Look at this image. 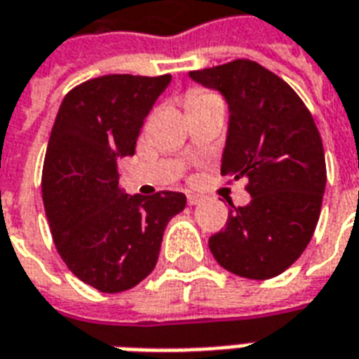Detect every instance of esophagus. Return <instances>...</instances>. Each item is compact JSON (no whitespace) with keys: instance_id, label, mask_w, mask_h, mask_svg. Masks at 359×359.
<instances>
[{"instance_id":"1","label":"esophagus","mask_w":359,"mask_h":359,"mask_svg":"<svg viewBox=\"0 0 359 359\" xmlns=\"http://www.w3.org/2000/svg\"><path fill=\"white\" fill-rule=\"evenodd\" d=\"M188 205H196V203H200V200H202V198H200V196L198 194H188Z\"/></svg>"}]
</instances>
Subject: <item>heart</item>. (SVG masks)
Masks as SVG:
<instances>
[{
  "instance_id": "heart-1",
  "label": "heart",
  "mask_w": 359,
  "mask_h": 359,
  "mask_svg": "<svg viewBox=\"0 0 359 359\" xmlns=\"http://www.w3.org/2000/svg\"><path fill=\"white\" fill-rule=\"evenodd\" d=\"M188 107H198V105H223L221 97L217 94H213L210 90L194 88L188 92L187 97Z\"/></svg>"
}]
</instances>
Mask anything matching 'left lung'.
<instances>
[{"label":"left lung","instance_id":"obj_1","mask_svg":"<svg viewBox=\"0 0 359 359\" xmlns=\"http://www.w3.org/2000/svg\"><path fill=\"white\" fill-rule=\"evenodd\" d=\"M229 103L221 175L248 179V205L229 211L210 238L221 267L244 278L277 277L302 256L323 202L327 167L316 121L283 79L256 61L190 71Z\"/></svg>","mask_w":359,"mask_h":359}]
</instances>
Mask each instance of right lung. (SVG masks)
I'll list each match as a JSON object with an SVG mask.
<instances>
[{
  "label": "right lung",
  "mask_w": 359,
  "mask_h": 359,
  "mask_svg": "<svg viewBox=\"0 0 359 359\" xmlns=\"http://www.w3.org/2000/svg\"><path fill=\"white\" fill-rule=\"evenodd\" d=\"M171 74H105L65 95L51 128L42 198L67 267L100 292L136 286L154 271L167 223L184 210L182 192L125 194L118 157L134 156L149 109Z\"/></svg>",
  "instance_id": "obj_1"
}]
</instances>
